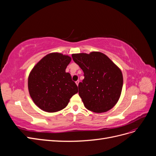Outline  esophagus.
Instances as JSON below:
<instances>
[{
    "label": "esophagus",
    "instance_id": "obj_1",
    "mask_svg": "<svg viewBox=\"0 0 156 156\" xmlns=\"http://www.w3.org/2000/svg\"><path fill=\"white\" fill-rule=\"evenodd\" d=\"M79 80H78V81H77L76 82H75V83H76V84H77V86L79 85Z\"/></svg>",
    "mask_w": 156,
    "mask_h": 156
}]
</instances>
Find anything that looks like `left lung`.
Returning a JSON list of instances; mask_svg holds the SVG:
<instances>
[{
  "label": "left lung",
  "instance_id": "1",
  "mask_svg": "<svg viewBox=\"0 0 156 156\" xmlns=\"http://www.w3.org/2000/svg\"><path fill=\"white\" fill-rule=\"evenodd\" d=\"M74 62L84 72L79 83V95L88 110L105 112L119 100L123 86L121 69L101 52L72 54Z\"/></svg>",
  "mask_w": 156,
  "mask_h": 156
}]
</instances>
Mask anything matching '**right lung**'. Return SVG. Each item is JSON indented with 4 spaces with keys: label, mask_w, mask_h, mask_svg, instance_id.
Returning <instances> with one entry per match:
<instances>
[{
    "label": "right lung",
    "mask_w": 156,
    "mask_h": 156,
    "mask_svg": "<svg viewBox=\"0 0 156 156\" xmlns=\"http://www.w3.org/2000/svg\"><path fill=\"white\" fill-rule=\"evenodd\" d=\"M72 58L60 53L45 55L32 69L28 88L32 101L42 111L55 112L66 107L78 87L66 72Z\"/></svg>",
    "instance_id": "obj_1"
}]
</instances>
